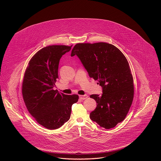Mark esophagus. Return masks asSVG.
Segmentation results:
<instances>
[{
	"label": "esophagus",
	"instance_id": "1",
	"mask_svg": "<svg viewBox=\"0 0 161 161\" xmlns=\"http://www.w3.org/2000/svg\"><path fill=\"white\" fill-rule=\"evenodd\" d=\"M88 97V95H80V98L81 100H85V99H86Z\"/></svg>",
	"mask_w": 161,
	"mask_h": 161
}]
</instances>
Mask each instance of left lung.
<instances>
[{
  "label": "left lung",
  "mask_w": 161,
  "mask_h": 161,
  "mask_svg": "<svg viewBox=\"0 0 161 161\" xmlns=\"http://www.w3.org/2000/svg\"><path fill=\"white\" fill-rule=\"evenodd\" d=\"M75 55L103 88L102 95H90L97 103L91 120L106 129L115 127L126 117L134 98V80L127 58L117 47L102 42L78 43L71 51V56Z\"/></svg>",
  "instance_id": "8db88e82"
}]
</instances>
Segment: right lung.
I'll use <instances>...</instances> for the list:
<instances>
[{"instance_id": "add662e5", "label": "right lung", "mask_w": 161, "mask_h": 161, "mask_svg": "<svg viewBox=\"0 0 161 161\" xmlns=\"http://www.w3.org/2000/svg\"><path fill=\"white\" fill-rule=\"evenodd\" d=\"M71 47L51 45L41 49L30 59L24 73L22 93L27 109L39 124L49 130L69 120L71 106L79 98L78 95H67L53 90L60 58Z\"/></svg>"}]
</instances>
